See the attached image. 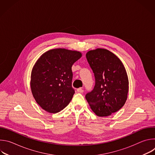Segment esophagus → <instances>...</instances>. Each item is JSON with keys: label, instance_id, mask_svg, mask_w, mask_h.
Returning <instances> with one entry per match:
<instances>
[{"label": "esophagus", "instance_id": "1", "mask_svg": "<svg viewBox=\"0 0 155 155\" xmlns=\"http://www.w3.org/2000/svg\"><path fill=\"white\" fill-rule=\"evenodd\" d=\"M83 90L81 89V88H78V89H77V92L78 93H83Z\"/></svg>", "mask_w": 155, "mask_h": 155}]
</instances>
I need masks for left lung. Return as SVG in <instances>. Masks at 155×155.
<instances>
[{"label":"left lung","instance_id":"obj_1","mask_svg":"<svg viewBox=\"0 0 155 155\" xmlns=\"http://www.w3.org/2000/svg\"><path fill=\"white\" fill-rule=\"evenodd\" d=\"M86 56L96 83L85 98L98 117L111 115L122 108L127 98L129 80L124 66L115 54L104 48L90 50Z\"/></svg>","mask_w":155,"mask_h":155}]
</instances>
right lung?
<instances>
[{
    "label": "right lung",
    "mask_w": 155,
    "mask_h": 155,
    "mask_svg": "<svg viewBox=\"0 0 155 155\" xmlns=\"http://www.w3.org/2000/svg\"><path fill=\"white\" fill-rule=\"evenodd\" d=\"M82 56L80 51L55 48L42 54L31 72V89L37 103L55 114L67 106L75 91L72 87V66Z\"/></svg>",
    "instance_id": "obj_1"
}]
</instances>
